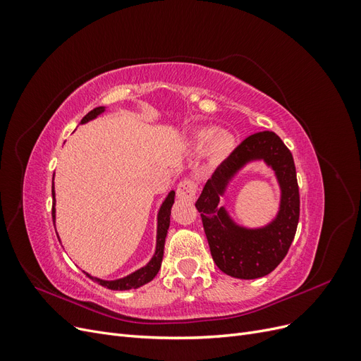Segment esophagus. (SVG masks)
Here are the masks:
<instances>
[{"mask_svg":"<svg viewBox=\"0 0 361 361\" xmlns=\"http://www.w3.org/2000/svg\"><path fill=\"white\" fill-rule=\"evenodd\" d=\"M195 192H197V185L191 179H183L178 185V197L182 200H192Z\"/></svg>","mask_w":361,"mask_h":361,"instance_id":"1","label":"esophagus"}]
</instances>
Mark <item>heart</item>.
I'll return each mask as SVG.
<instances>
[{"label": "heart", "mask_w": 361, "mask_h": 361, "mask_svg": "<svg viewBox=\"0 0 361 361\" xmlns=\"http://www.w3.org/2000/svg\"><path fill=\"white\" fill-rule=\"evenodd\" d=\"M195 147H206L214 159H226L235 149V137L226 129H203L195 137Z\"/></svg>", "instance_id": "obj_1"}]
</instances>
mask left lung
<instances>
[{
  "instance_id": "obj_1",
  "label": "left lung",
  "mask_w": 361,
  "mask_h": 361,
  "mask_svg": "<svg viewBox=\"0 0 361 361\" xmlns=\"http://www.w3.org/2000/svg\"><path fill=\"white\" fill-rule=\"evenodd\" d=\"M264 161L279 185L276 215L264 226L239 225L219 204L230 183L250 163ZM195 207L215 265L224 274L253 280L268 276L288 255L300 220V192L292 154L279 135L269 130L245 138L206 182Z\"/></svg>"
}]
</instances>
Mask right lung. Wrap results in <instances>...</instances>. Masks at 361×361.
Returning <instances> with one entry per match:
<instances>
[{
    "mask_svg": "<svg viewBox=\"0 0 361 361\" xmlns=\"http://www.w3.org/2000/svg\"><path fill=\"white\" fill-rule=\"evenodd\" d=\"M105 110H106V106L94 108V110H92L89 114L84 116V118L81 120V125L92 122V120L97 118L102 113H105ZM174 195H176V191L171 190L159 206V211L157 215L155 253L145 267H141V268L135 269L134 272H130V274H128L122 279H116V280L97 279L94 276H90L89 272H85V271H84V274L89 279L94 280L97 285H101V286H104L106 289H111V290L137 289V288L143 286V285H146V283L154 280L161 268V262H162V256H164V244H166V236H167V231L170 227V215H171V206L174 203ZM52 221H54V227H56V190H54V183H52ZM57 236H59V233H57Z\"/></svg>",
    "mask_w": 361,
    "mask_h": 361,
    "instance_id": "1",
    "label": "right lung"
}]
</instances>
